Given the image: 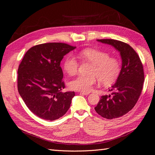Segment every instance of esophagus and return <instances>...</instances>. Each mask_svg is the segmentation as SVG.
Segmentation results:
<instances>
[{
    "mask_svg": "<svg viewBox=\"0 0 155 155\" xmlns=\"http://www.w3.org/2000/svg\"><path fill=\"white\" fill-rule=\"evenodd\" d=\"M80 93V94H82V95H85V96H86V95H88L89 94V92H83V91H81V92H79Z\"/></svg>",
    "mask_w": 155,
    "mask_h": 155,
    "instance_id": "34e87169",
    "label": "esophagus"
}]
</instances>
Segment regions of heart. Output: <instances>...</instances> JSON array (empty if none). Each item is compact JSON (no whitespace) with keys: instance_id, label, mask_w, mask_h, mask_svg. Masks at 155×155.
I'll return each mask as SVG.
<instances>
[{"instance_id":"1","label":"heart","mask_w":155,"mask_h":155,"mask_svg":"<svg viewBox=\"0 0 155 155\" xmlns=\"http://www.w3.org/2000/svg\"><path fill=\"white\" fill-rule=\"evenodd\" d=\"M82 61L92 64L89 74L90 76H79L70 82V88L74 91L88 92L99 80L104 85L115 81L120 72L118 60L109 57L105 51L93 48L81 50L78 55ZM63 69L70 76H74L78 72L79 62L72 55H68L63 62Z\"/></svg>"}]
</instances>
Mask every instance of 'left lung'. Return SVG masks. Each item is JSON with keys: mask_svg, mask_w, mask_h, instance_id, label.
Here are the masks:
<instances>
[{"mask_svg": "<svg viewBox=\"0 0 155 155\" xmlns=\"http://www.w3.org/2000/svg\"><path fill=\"white\" fill-rule=\"evenodd\" d=\"M118 51L121 68L116 83L109 89L110 94L102 96L94 108L97 113L107 119L119 118L134 107L142 92L144 73L141 61L128 44L114 39H97Z\"/></svg>", "mask_w": 155, "mask_h": 155, "instance_id": "8db88e82", "label": "left lung"}]
</instances>
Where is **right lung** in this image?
<instances>
[{
    "mask_svg": "<svg viewBox=\"0 0 155 155\" xmlns=\"http://www.w3.org/2000/svg\"><path fill=\"white\" fill-rule=\"evenodd\" d=\"M76 47L65 43H49L27 51L18 68L17 87L28 108L40 118L53 121L69 109L74 92L64 88L60 63Z\"/></svg>",
    "mask_w": 155,
    "mask_h": 155,
    "instance_id": "add662e5",
    "label": "right lung"
}]
</instances>
